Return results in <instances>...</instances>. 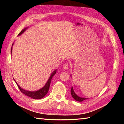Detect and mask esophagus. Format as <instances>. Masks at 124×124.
I'll use <instances>...</instances> for the list:
<instances>
[{"label":"esophagus","instance_id":"34e87169","mask_svg":"<svg viewBox=\"0 0 124 124\" xmlns=\"http://www.w3.org/2000/svg\"><path fill=\"white\" fill-rule=\"evenodd\" d=\"M68 67H69V64L68 63H65L63 64V68L65 70H67L68 69Z\"/></svg>","mask_w":124,"mask_h":124}]
</instances>
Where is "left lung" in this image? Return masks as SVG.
I'll use <instances>...</instances> for the list:
<instances>
[{"label":"left lung","instance_id":"obj_1","mask_svg":"<svg viewBox=\"0 0 124 124\" xmlns=\"http://www.w3.org/2000/svg\"><path fill=\"white\" fill-rule=\"evenodd\" d=\"M70 92H71V95H72L73 98H74L75 101H77L82 102L83 101L86 100L88 98H85V97H79V96H78L77 94L75 93V92L74 91V90H73V88L72 86V88H71Z\"/></svg>","mask_w":124,"mask_h":124}]
</instances>
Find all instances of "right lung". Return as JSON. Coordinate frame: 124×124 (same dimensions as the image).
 <instances>
[{"instance_id": "1", "label": "right lung", "mask_w": 124, "mask_h": 124, "mask_svg": "<svg viewBox=\"0 0 124 124\" xmlns=\"http://www.w3.org/2000/svg\"><path fill=\"white\" fill-rule=\"evenodd\" d=\"M28 28V27H26V28L23 29L21 32L19 33V34H18V36H20V35H21L22 34H23V33L25 32V31H26V29H27ZM13 45H14V43L12 44V47H11V54H12V46H13ZM56 72H57V70H55L54 71H53V72H52L51 75H50L49 79L47 80V82L46 83L45 85H44V86L41 88L40 89L37 90V91H28V90L23 89L22 87H21L20 86L18 85V84L16 83V81L15 80V79H14V81H15L16 83L17 84V85L18 87L19 88L20 91H21L25 95L28 96V97H30L31 98H33V99H35V100L41 99V98H43L44 97V96L47 94L48 91H49L51 79H52V77H53L54 75L56 73Z\"/></svg>"}]
</instances>
